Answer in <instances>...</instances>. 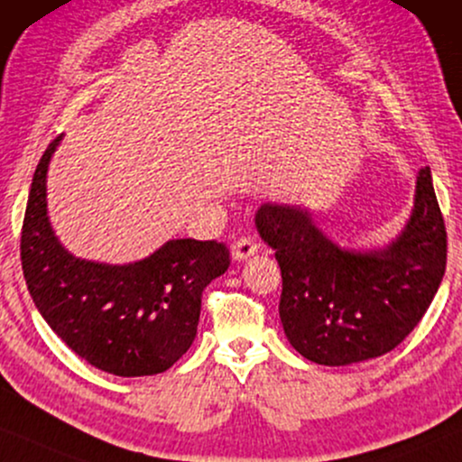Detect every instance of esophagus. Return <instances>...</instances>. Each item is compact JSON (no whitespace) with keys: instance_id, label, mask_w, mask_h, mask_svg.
Returning a JSON list of instances; mask_svg holds the SVG:
<instances>
[{"instance_id":"1","label":"esophagus","mask_w":462,"mask_h":462,"mask_svg":"<svg viewBox=\"0 0 462 462\" xmlns=\"http://www.w3.org/2000/svg\"><path fill=\"white\" fill-rule=\"evenodd\" d=\"M255 253H257V245L246 236L238 238L236 243L232 245V259H234V262H245V259L253 257Z\"/></svg>"}]
</instances>
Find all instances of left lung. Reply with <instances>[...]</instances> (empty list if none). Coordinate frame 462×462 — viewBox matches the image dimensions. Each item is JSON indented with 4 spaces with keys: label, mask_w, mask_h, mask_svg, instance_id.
Masks as SVG:
<instances>
[{
    "label": "left lung",
    "mask_w": 462,
    "mask_h": 462,
    "mask_svg": "<svg viewBox=\"0 0 462 462\" xmlns=\"http://www.w3.org/2000/svg\"><path fill=\"white\" fill-rule=\"evenodd\" d=\"M412 211L383 246L352 249L305 207L262 203L255 228L282 272L281 322L303 358L349 366L392 352L417 327L446 270V228L431 169H419Z\"/></svg>",
    "instance_id": "obj_1"
}]
</instances>
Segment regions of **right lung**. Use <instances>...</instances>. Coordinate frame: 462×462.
I'll return each instance as SVG.
<instances>
[{
  "label": "right lung",
  "mask_w": 462,
  "mask_h": 462,
  "mask_svg": "<svg viewBox=\"0 0 462 462\" xmlns=\"http://www.w3.org/2000/svg\"><path fill=\"white\" fill-rule=\"evenodd\" d=\"M60 142L62 135L39 161L23 224V272L35 308L77 356L104 373H165L192 346L200 297L228 270L230 251L216 240L171 238L138 262L77 257L48 216V169Z\"/></svg>",
  "instance_id": "right-lung-1"
}]
</instances>
